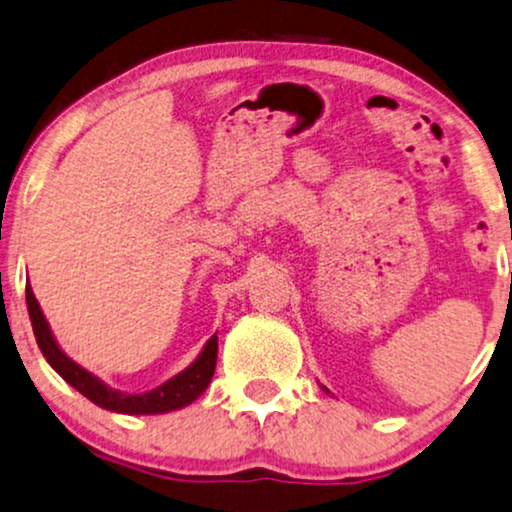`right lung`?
I'll list each match as a JSON object with an SVG mask.
<instances>
[{"mask_svg":"<svg viewBox=\"0 0 512 512\" xmlns=\"http://www.w3.org/2000/svg\"><path fill=\"white\" fill-rule=\"evenodd\" d=\"M25 301H28L30 323H33V332L42 356L47 358V363L59 372L63 380L71 384L73 389H78L82 396H87L92 403H97L99 408L125 415L170 413V410L185 408L192 401H197L206 391L208 384H211L213 372H216L218 337L213 334L204 349H201L199 356L194 358L192 365H187L185 370L178 372L175 377H170L168 382L159 384L156 389L144 391V394H125V391L111 389L109 384H104L97 375H92L90 370H85L82 365H78L73 358H68L66 353L61 351V346L56 344L52 327H49L47 318H44L42 308L37 304L30 285L25 287Z\"/></svg>","mask_w":512,"mask_h":512,"instance_id":"obj_1","label":"right lung"}]
</instances>
